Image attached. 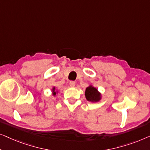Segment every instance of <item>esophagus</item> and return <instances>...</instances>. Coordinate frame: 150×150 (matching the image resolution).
I'll return each instance as SVG.
<instances>
[{"instance_id": "obj_1", "label": "esophagus", "mask_w": 150, "mask_h": 150, "mask_svg": "<svg viewBox=\"0 0 150 150\" xmlns=\"http://www.w3.org/2000/svg\"><path fill=\"white\" fill-rule=\"evenodd\" d=\"M69 85H70L71 87H74L75 86V82L73 81H71L69 82Z\"/></svg>"}]
</instances>
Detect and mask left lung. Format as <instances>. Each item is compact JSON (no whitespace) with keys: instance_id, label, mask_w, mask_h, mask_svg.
<instances>
[{"instance_id":"8db88e82","label":"left lung","mask_w":150,"mask_h":150,"mask_svg":"<svg viewBox=\"0 0 150 150\" xmlns=\"http://www.w3.org/2000/svg\"><path fill=\"white\" fill-rule=\"evenodd\" d=\"M85 95L86 99L88 101H92V102H93V101H98L100 98V94L98 92V90L91 86L86 88Z\"/></svg>"}]
</instances>
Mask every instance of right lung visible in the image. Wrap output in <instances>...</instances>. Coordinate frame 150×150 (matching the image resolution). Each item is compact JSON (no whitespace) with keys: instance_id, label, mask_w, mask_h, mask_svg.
I'll return each instance as SVG.
<instances>
[{"instance_id":"1","label":"right lung","mask_w":150,"mask_h":150,"mask_svg":"<svg viewBox=\"0 0 150 150\" xmlns=\"http://www.w3.org/2000/svg\"><path fill=\"white\" fill-rule=\"evenodd\" d=\"M54 89H55V88H54V89H53V90H54V92H53V94H54V95H56V92H54Z\"/></svg>"}]
</instances>
